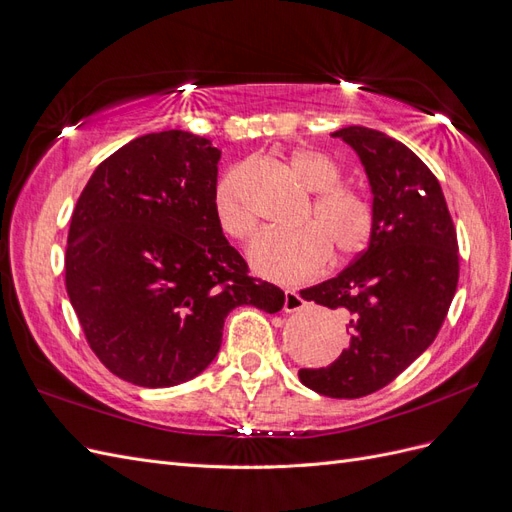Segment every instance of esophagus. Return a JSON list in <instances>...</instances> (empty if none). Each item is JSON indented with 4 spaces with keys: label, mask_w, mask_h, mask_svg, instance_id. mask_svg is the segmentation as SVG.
<instances>
[{
    "label": "esophagus",
    "mask_w": 512,
    "mask_h": 512,
    "mask_svg": "<svg viewBox=\"0 0 512 512\" xmlns=\"http://www.w3.org/2000/svg\"><path fill=\"white\" fill-rule=\"evenodd\" d=\"M305 299L301 297V294L297 290H286L284 292V309L286 312H299V309L305 307Z\"/></svg>",
    "instance_id": "34e87169"
}]
</instances>
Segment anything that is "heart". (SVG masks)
Instances as JSON below:
<instances>
[{
	"instance_id": "heart-1",
	"label": "heart",
	"mask_w": 512,
	"mask_h": 512,
	"mask_svg": "<svg viewBox=\"0 0 512 512\" xmlns=\"http://www.w3.org/2000/svg\"><path fill=\"white\" fill-rule=\"evenodd\" d=\"M288 168L307 192L312 207L299 218V228H267L247 247L256 273L275 282H297L318 273L329 260L361 254L374 232V209L369 200L342 185V170L318 149H294ZM243 168L232 166L213 190V215L226 237L243 241L256 226L254 211L241 190Z\"/></svg>"
}]
</instances>
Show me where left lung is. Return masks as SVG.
<instances>
[{"label":"left lung","mask_w":512,"mask_h":512,"mask_svg":"<svg viewBox=\"0 0 512 512\" xmlns=\"http://www.w3.org/2000/svg\"><path fill=\"white\" fill-rule=\"evenodd\" d=\"M333 136L365 166L374 232L350 267L301 290L348 318L350 344L327 367L299 369V380L324 397L356 399L393 382L436 339L459 282V245L440 183L414 151L363 126Z\"/></svg>","instance_id":"left-lung-1"}]
</instances>
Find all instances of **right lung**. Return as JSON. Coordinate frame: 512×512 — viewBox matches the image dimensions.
Returning a JSON list of instances; mask_svg holds the SVG:
<instances>
[{
	"label": "right lung",
	"mask_w": 512,
	"mask_h": 512,
	"mask_svg": "<svg viewBox=\"0 0 512 512\" xmlns=\"http://www.w3.org/2000/svg\"><path fill=\"white\" fill-rule=\"evenodd\" d=\"M220 156L190 132L138 136L94 170L74 207L66 290L89 348L121 380L188 382L215 359L232 309L284 307L215 222Z\"/></svg>",
	"instance_id": "obj_1"
}]
</instances>
